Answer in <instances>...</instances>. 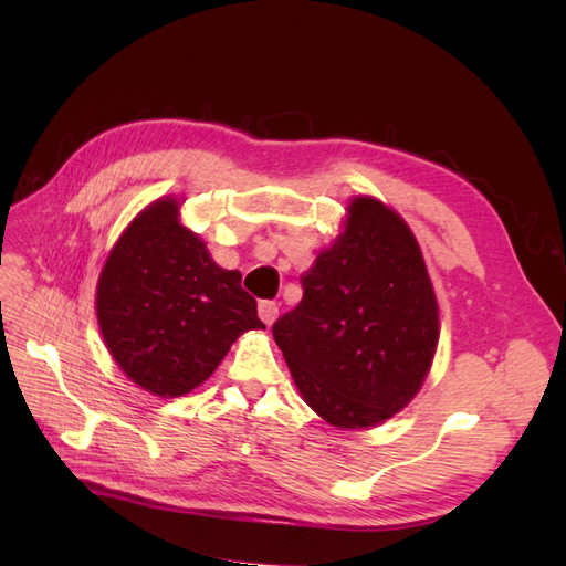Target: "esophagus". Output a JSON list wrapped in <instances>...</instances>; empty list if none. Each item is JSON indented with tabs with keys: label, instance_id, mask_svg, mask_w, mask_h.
<instances>
[{
	"label": "esophagus",
	"instance_id": "obj_1",
	"mask_svg": "<svg viewBox=\"0 0 566 566\" xmlns=\"http://www.w3.org/2000/svg\"><path fill=\"white\" fill-rule=\"evenodd\" d=\"M256 314H260V318L271 325L273 321L279 318V304L271 302V300H262L260 304H256Z\"/></svg>",
	"mask_w": 566,
	"mask_h": 566
}]
</instances>
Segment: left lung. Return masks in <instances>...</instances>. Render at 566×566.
<instances>
[{
	"label": "left lung",
	"mask_w": 566,
	"mask_h": 566,
	"mask_svg": "<svg viewBox=\"0 0 566 566\" xmlns=\"http://www.w3.org/2000/svg\"><path fill=\"white\" fill-rule=\"evenodd\" d=\"M302 302L273 339L316 413L342 430L385 422L416 397L439 342L420 245L375 198H354L345 231L302 273Z\"/></svg>",
	"instance_id": "8db88e82"
}]
</instances>
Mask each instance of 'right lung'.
<instances>
[{
  "label": "right lung",
  "mask_w": 566,
  "mask_h": 566,
  "mask_svg": "<svg viewBox=\"0 0 566 566\" xmlns=\"http://www.w3.org/2000/svg\"><path fill=\"white\" fill-rule=\"evenodd\" d=\"M101 335L127 378L158 397L205 382L245 331H260L241 271L212 262L179 224L175 198L156 200L119 235L96 285Z\"/></svg>",
  "instance_id": "1"
}]
</instances>
